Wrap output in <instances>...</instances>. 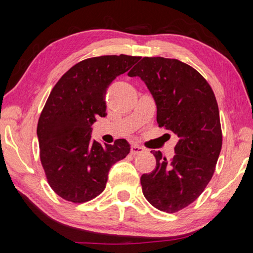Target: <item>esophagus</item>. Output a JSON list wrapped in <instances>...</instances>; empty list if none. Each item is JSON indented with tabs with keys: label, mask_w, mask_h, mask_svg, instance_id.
<instances>
[{
	"label": "esophagus",
	"mask_w": 253,
	"mask_h": 253,
	"mask_svg": "<svg viewBox=\"0 0 253 253\" xmlns=\"http://www.w3.org/2000/svg\"><path fill=\"white\" fill-rule=\"evenodd\" d=\"M145 151V148H143L142 146H138V145H132L131 148H130V153L132 155H137V154H140Z\"/></svg>",
	"instance_id": "esophagus-1"
}]
</instances>
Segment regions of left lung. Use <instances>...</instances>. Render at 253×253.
I'll return each mask as SVG.
<instances>
[{
	"label": "left lung",
	"instance_id": "8db88e82",
	"mask_svg": "<svg viewBox=\"0 0 253 253\" xmlns=\"http://www.w3.org/2000/svg\"><path fill=\"white\" fill-rule=\"evenodd\" d=\"M128 76L146 84L156 102L158 126L177 138L172 160L152 151L156 168L140 177L148 202L175 213L202 194L215 170L222 147L215 96L200 72L177 59L145 57Z\"/></svg>",
	"mask_w": 253,
	"mask_h": 253
}]
</instances>
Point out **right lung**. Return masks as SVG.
Here are the masks:
<instances>
[{"label":"right lung","mask_w":253,"mask_h":253,"mask_svg":"<svg viewBox=\"0 0 253 253\" xmlns=\"http://www.w3.org/2000/svg\"><path fill=\"white\" fill-rule=\"evenodd\" d=\"M140 57L101 55L71 67L51 90L38 122L40 160L49 185L72 203L88 202L105 190L111 166L130 151L126 139L101 145L91 125L105 117L106 91Z\"/></svg>","instance_id":"right-lung-1"}]
</instances>
